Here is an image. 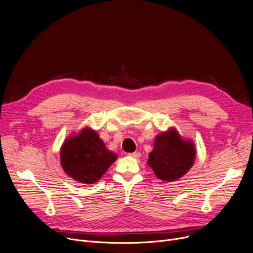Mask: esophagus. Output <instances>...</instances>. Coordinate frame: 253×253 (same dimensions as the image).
I'll return each instance as SVG.
<instances>
[{
  "label": "esophagus",
  "instance_id": "esophagus-1",
  "mask_svg": "<svg viewBox=\"0 0 253 253\" xmlns=\"http://www.w3.org/2000/svg\"><path fill=\"white\" fill-rule=\"evenodd\" d=\"M129 156L133 157V158H139V157L141 156V154H140V152H134V153H131V154H129Z\"/></svg>",
  "mask_w": 253,
  "mask_h": 253
}]
</instances>
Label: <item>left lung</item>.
Wrapping results in <instances>:
<instances>
[{
	"label": "left lung",
	"instance_id": "obj_1",
	"mask_svg": "<svg viewBox=\"0 0 253 253\" xmlns=\"http://www.w3.org/2000/svg\"><path fill=\"white\" fill-rule=\"evenodd\" d=\"M149 166L156 176L164 181H174L191 169L196 159L195 145L184 140L174 128L162 132L155 138L154 150L149 154Z\"/></svg>",
	"mask_w": 253,
	"mask_h": 253
}]
</instances>
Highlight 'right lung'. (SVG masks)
Listing matches in <instances>:
<instances>
[{
  "instance_id": "right-lung-1",
  "label": "right lung",
  "mask_w": 253,
  "mask_h": 253,
  "mask_svg": "<svg viewBox=\"0 0 253 253\" xmlns=\"http://www.w3.org/2000/svg\"><path fill=\"white\" fill-rule=\"evenodd\" d=\"M117 160V155L105 148L95 130L88 127L66 139L60 150L64 172L81 183L98 181Z\"/></svg>"
}]
</instances>
